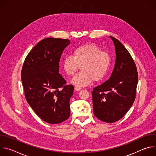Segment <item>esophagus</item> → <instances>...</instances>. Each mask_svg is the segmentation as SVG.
<instances>
[{
  "label": "esophagus",
  "instance_id": "1",
  "mask_svg": "<svg viewBox=\"0 0 156 156\" xmlns=\"http://www.w3.org/2000/svg\"><path fill=\"white\" fill-rule=\"evenodd\" d=\"M75 89L76 91H80V90H81V87H78V86H75Z\"/></svg>",
  "mask_w": 156,
  "mask_h": 156
}]
</instances>
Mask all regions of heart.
Returning a JSON list of instances; mask_svg holds the SVG:
<instances>
[{
	"label": "heart",
	"mask_w": 156,
	"mask_h": 156,
	"mask_svg": "<svg viewBox=\"0 0 156 156\" xmlns=\"http://www.w3.org/2000/svg\"><path fill=\"white\" fill-rule=\"evenodd\" d=\"M111 64L110 55L93 44L80 46L62 60V69L69 76L75 74L80 66L81 72L76 75L72 83L76 86H85L93 80H102L107 73Z\"/></svg>",
	"instance_id": "obj_1"
}]
</instances>
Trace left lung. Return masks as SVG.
<instances>
[{
	"mask_svg": "<svg viewBox=\"0 0 156 156\" xmlns=\"http://www.w3.org/2000/svg\"><path fill=\"white\" fill-rule=\"evenodd\" d=\"M114 41L116 60L110 78L93 88L92 98L94 115L106 123L121 119L136 98L138 75L129 52L116 38Z\"/></svg>",
	"mask_w": 156,
	"mask_h": 156,
	"instance_id": "obj_1",
	"label": "left lung"
}]
</instances>
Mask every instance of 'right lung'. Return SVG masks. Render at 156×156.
<instances>
[{
    "instance_id": "obj_1",
    "label": "right lung",
    "mask_w": 156,
    "mask_h": 156,
    "mask_svg": "<svg viewBox=\"0 0 156 156\" xmlns=\"http://www.w3.org/2000/svg\"><path fill=\"white\" fill-rule=\"evenodd\" d=\"M66 39L46 38L30 51L21 72L25 96L29 105L43 121L61 123L70 117V99L74 87L58 73L59 60L70 44Z\"/></svg>"
}]
</instances>
